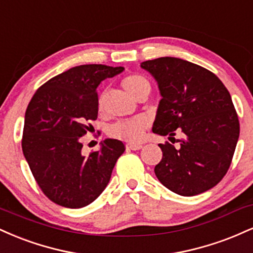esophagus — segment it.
<instances>
[{"label":"esophagus","mask_w":253,"mask_h":253,"mask_svg":"<svg viewBox=\"0 0 253 253\" xmlns=\"http://www.w3.org/2000/svg\"><path fill=\"white\" fill-rule=\"evenodd\" d=\"M126 149L127 150H132V151H138V150L143 149V146H141V145H127Z\"/></svg>","instance_id":"34e87169"}]
</instances>
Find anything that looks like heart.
<instances>
[{"mask_svg":"<svg viewBox=\"0 0 253 253\" xmlns=\"http://www.w3.org/2000/svg\"><path fill=\"white\" fill-rule=\"evenodd\" d=\"M150 85L147 80L140 75H129L123 81V88L130 97L136 98L145 86ZM103 108L102 101H98V109L100 112ZM146 129V121L144 119L136 118L132 120L119 121L109 128L108 134L112 138L118 140L126 141L129 144H136L143 139V135Z\"/></svg>","mask_w":253,"mask_h":253,"instance_id":"obj_1","label":"heart"}]
</instances>
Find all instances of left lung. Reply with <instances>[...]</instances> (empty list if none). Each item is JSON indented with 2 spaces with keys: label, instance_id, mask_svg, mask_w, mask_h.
<instances>
[{
  "label": "left lung",
  "instance_id": "8db88e82",
  "mask_svg": "<svg viewBox=\"0 0 253 253\" xmlns=\"http://www.w3.org/2000/svg\"><path fill=\"white\" fill-rule=\"evenodd\" d=\"M140 66L155 78L162 96L153 133L169 135V140L176 129L183 133L177 149L159 144L163 158L155 168L157 178L182 196L215 187L227 172L239 138L228 90L213 72L179 58H157Z\"/></svg>",
  "mask_w": 253,
  "mask_h": 253
}]
</instances>
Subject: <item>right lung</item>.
I'll use <instances>...</instances> for the list:
<instances>
[{
    "label": "right lung",
    "mask_w": 253,
    "mask_h": 253,
    "mask_svg": "<svg viewBox=\"0 0 253 253\" xmlns=\"http://www.w3.org/2000/svg\"><path fill=\"white\" fill-rule=\"evenodd\" d=\"M123 66H75L42 84L25 114L22 152L34 178L52 202L85 207L109 183L125 145L106 139L98 151L82 155L81 136L97 119V86L123 72Z\"/></svg>",
    "instance_id": "1"
}]
</instances>
